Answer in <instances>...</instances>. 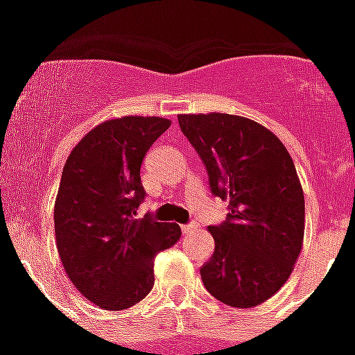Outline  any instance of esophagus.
<instances>
[{"label":"esophagus","instance_id":"obj_1","mask_svg":"<svg viewBox=\"0 0 355 355\" xmlns=\"http://www.w3.org/2000/svg\"><path fill=\"white\" fill-rule=\"evenodd\" d=\"M180 228H182L184 234H191V232H193V230H197V228H199V227H197V225H195V223H193V225H182V227H180Z\"/></svg>","mask_w":355,"mask_h":355}]
</instances>
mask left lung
<instances>
[{"instance_id":"obj_1","label":"left lung","mask_w":355,"mask_h":355,"mask_svg":"<svg viewBox=\"0 0 355 355\" xmlns=\"http://www.w3.org/2000/svg\"><path fill=\"white\" fill-rule=\"evenodd\" d=\"M184 136L202 158L211 191L228 200L227 223L202 265L211 297L254 308L291 276L304 245V191L291 155L267 127L232 114H180Z\"/></svg>"}]
</instances>
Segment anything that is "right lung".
I'll return each instance as SVG.
<instances>
[{
    "label": "right lung",
    "mask_w": 355,
    "mask_h": 355,
    "mask_svg": "<svg viewBox=\"0 0 355 355\" xmlns=\"http://www.w3.org/2000/svg\"><path fill=\"white\" fill-rule=\"evenodd\" d=\"M171 121L123 116L94 127L69 153L55 200V237L77 291L121 311L155 286V258L180 239L175 223L136 219L144 200L141 162Z\"/></svg>",
    "instance_id": "1"
}]
</instances>
